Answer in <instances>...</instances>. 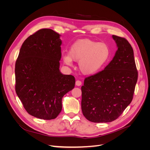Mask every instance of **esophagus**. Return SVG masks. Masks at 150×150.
<instances>
[{
  "instance_id": "34e87169",
  "label": "esophagus",
  "mask_w": 150,
  "mask_h": 150,
  "mask_svg": "<svg viewBox=\"0 0 150 150\" xmlns=\"http://www.w3.org/2000/svg\"><path fill=\"white\" fill-rule=\"evenodd\" d=\"M81 84H82V83H81V81H80V80H76V82H75V84H76V86H81Z\"/></svg>"
}]
</instances>
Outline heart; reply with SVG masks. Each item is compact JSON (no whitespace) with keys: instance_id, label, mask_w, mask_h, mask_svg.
I'll return each instance as SVG.
<instances>
[{"instance_id":"1","label":"heart","mask_w":150,"mask_h":150,"mask_svg":"<svg viewBox=\"0 0 150 150\" xmlns=\"http://www.w3.org/2000/svg\"><path fill=\"white\" fill-rule=\"evenodd\" d=\"M111 51L105 42H98L89 39L77 41L71 47L69 54L63 57L66 64L72 61H79L78 66L84 75H92L103 67L108 61Z\"/></svg>"}]
</instances>
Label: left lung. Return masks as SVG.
I'll list each match as a JSON object with an SVG mask.
<instances>
[{"label": "left lung", "mask_w": 150, "mask_h": 150, "mask_svg": "<svg viewBox=\"0 0 150 150\" xmlns=\"http://www.w3.org/2000/svg\"><path fill=\"white\" fill-rule=\"evenodd\" d=\"M118 50L113 59L99 72L86 77L81 87V109L94 123L116 120L131 103L137 81L134 52L124 38L112 35Z\"/></svg>", "instance_id": "8db88e82"}]
</instances>
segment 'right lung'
<instances>
[{"instance_id": "add662e5", "label": "right lung", "mask_w": 150, "mask_h": 150, "mask_svg": "<svg viewBox=\"0 0 150 150\" xmlns=\"http://www.w3.org/2000/svg\"><path fill=\"white\" fill-rule=\"evenodd\" d=\"M50 28L39 30L22 45L15 64V90L31 115L43 120L56 118L62 98L75 87V77L59 72L61 40Z\"/></svg>"}]
</instances>
